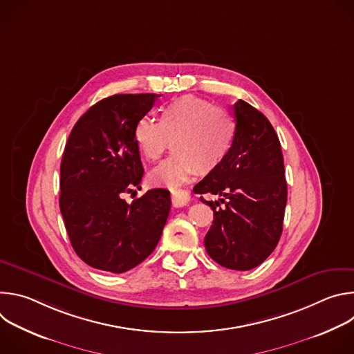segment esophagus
I'll use <instances>...</instances> for the list:
<instances>
[{"instance_id": "esophagus-1", "label": "esophagus", "mask_w": 354, "mask_h": 354, "mask_svg": "<svg viewBox=\"0 0 354 354\" xmlns=\"http://www.w3.org/2000/svg\"><path fill=\"white\" fill-rule=\"evenodd\" d=\"M189 198H190V194L186 190H174L172 192V205L175 207L186 206Z\"/></svg>"}]
</instances>
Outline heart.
Here are the masks:
<instances>
[{
  "mask_svg": "<svg viewBox=\"0 0 354 354\" xmlns=\"http://www.w3.org/2000/svg\"><path fill=\"white\" fill-rule=\"evenodd\" d=\"M160 119L142 116L133 137L147 161H157L171 147L175 153L149 172V182L176 189L196 172L218 169L231 154L236 138L234 118L207 99L185 95L158 109Z\"/></svg>",
  "mask_w": 354,
  "mask_h": 354,
  "instance_id": "obj_1",
  "label": "heart"
}]
</instances>
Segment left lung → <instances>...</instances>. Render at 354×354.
I'll return each instance as SVG.
<instances>
[{"label": "left lung", "instance_id": "8db88e82", "mask_svg": "<svg viewBox=\"0 0 354 354\" xmlns=\"http://www.w3.org/2000/svg\"><path fill=\"white\" fill-rule=\"evenodd\" d=\"M234 118L236 138L231 154L193 192L227 198L225 207L217 210L218 201L200 197L214 213L205 236L210 258L227 269L249 270L259 266L280 239L287 183L280 141L268 118L242 99L234 105Z\"/></svg>", "mask_w": 354, "mask_h": 354}]
</instances>
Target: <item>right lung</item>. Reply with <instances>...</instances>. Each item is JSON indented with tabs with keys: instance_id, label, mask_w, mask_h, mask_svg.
Here are the masks:
<instances>
[{
	"instance_id": "1",
	"label": "right lung",
	"mask_w": 354,
	"mask_h": 354,
	"mask_svg": "<svg viewBox=\"0 0 354 354\" xmlns=\"http://www.w3.org/2000/svg\"><path fill=\"white\" fill-rule=\"evenodd\" d=\"M157 93H120L99 100L75 123L60 167V210L75 254L91 268L124 273L151 255L171 210L167 189L133 203L144 168L133 130Z\"/></svg>"
}]
</instances>
